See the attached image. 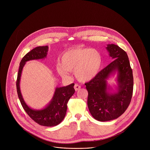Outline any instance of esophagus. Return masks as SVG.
Returning <instances> with one entry per match:
<instances>
[{"label": "esophagus", "instance_id": "1", "mask_svg": "<svg viewBox=\"0 0 150 150\" xmlns=\"http://www.w3.org/2000/svg\"><path fill=\"white\" fill-rule=\"evenodd\" d=\"M74 88H75V91H78V90H79L80 88H81V86L79 85H78V84H75V85H74Z\"/></svg>", "mask_w": 150, "mask_h": 150}]
</instances>
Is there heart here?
I'll return each instance as SVG.
<instances>
[{
  "label": "heart",
  "mask_w": 150,
  "mask_h": 150,
  "mask_svg": "<svg viewBox=\"0 0 150 150\" xmlns=\"http://www.w3.org/2000/svg\"><path fill=\"white\" fill-rule=\"evenodd\" d=\"M61 62L56 65L57 72L63 77L68 76L74 70L75 78L79 81L87 82L94 78L101 67L102 56L95 49L76 47L64 52Z\"/></svg>",
  "instance_id": "heart-1"
}]
</instances>
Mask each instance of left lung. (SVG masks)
Wrapping results in <instances>:
<instances>
[{"mask_svg":"<svg viewBox=\"0 0 150 150\" xmlns=\"http://www.w3.org/2000/svg\"><path fill=\"white\" fill-rule=\"evenodd\" d=\"M107 49L114 60L85 83L88 93L90 112L94 119L101 122L115 119L126 111L131 103L134 87L132 70L126 52L115 45H108ZM115 70L118 72L119 91L109 95L106 93L105 79Z\"/></svg>","mask_w":150,"mask_h":150,"instance_id":"8db88e82","label":"left lung"}]
</instances>
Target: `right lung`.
I'll return each mask as SVG.
<instances>
[{
  "label": "right lung",
  "instance_id": "obj_1",
  "mask_svg": "<svg viewBox=\"0 0 150 150\" xmlns=\"http://www.w3.org/2000/svg\"><path fill=\"white\" fill-rule=\"evenodd\" d=\"M48 46H38L27 53L21 60L16 79V90L19 99L23 109L27 115L37 123L44 126H54L59 124L65 117L67 104L75 93L74 83L67 87L57 88L51 103L45 109L41 110H34L30 109L24 102L19 88V80L23 68L26 62L46 57Z\"/></svg>",
  "mask_w": 150,
  "mask_h": 150
}]
</instances>
